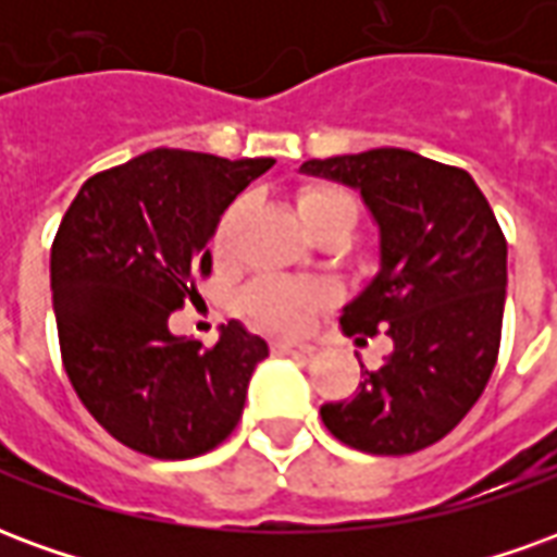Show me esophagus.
I'll return each mask as SVG.
<instances>
[{
    "mask_svg": "<svg viewBox=\"0 0 557 557\" xmlns=\"http://www.w3.org/2000/svg\"><path fill=\"white\" fill-rule=\"evenodd\" d=\"M271 351H274V355H292V358H310V355H313V346H298V343L274 339V343H271Z\"/></svg>",
    "mask_w": 557,
    "mask_h": 557,
    "instance_id": "1",
    "label": "esophagus"
}]
</instances>
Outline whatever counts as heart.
Masks as SVG:
<instances>
[{
    "mask_svg": "<svg viewBox=\"0 0 557 557\" xmlns=\"http://www.w3.org/2000/svg\"><path fill=\"white\" fill-rule=\"evenodd\" d=\"M298 214H301L304 226L315 232L331 220L339 218H358V208L346 190H339L334 184H313L304 187L298 194ZM238 218V206H232L218 226V250L230 244L232 223ZM327 304H334V289L325 283H298V280L286 277H262L256 280L253 286H247L242 295L244 315L262 327L268 334H280V337H295L304 327L313 322L319 310H325Z\"/></svg>",
    "mask_w": 557,
    "mask_h": 557,
    "instance_id": "obj_1",
    "label": "heart"
}]
</instances>
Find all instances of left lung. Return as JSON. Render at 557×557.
<instances>
[{
	"label": "left lung",
	"mask_w": 557,
	"mask_h": 557,
	"mask_svg": "<svg viewBox=\"0 0 557 557\" xmlns=\"http://www.w3.org/2000/svg\"><path fill=\"white\" fill-rule=\"evenodd\" d=\"M301 172L361 190L379 226V274L343 307V331L394 351L363 370L361 391L325 403L322 420L355 450L403 456L466 418L502 346L507 242L486 196L459 166L406 148L307 160Z\"/></svg>",
	"instance_id": "1"
}]
</instances>
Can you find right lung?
Returning <instances> with one entry per match:
<instances>
[{
    "instance_id": "right-lung-1",
    "label": "right lung",
    "mask_w": 557,
    "mask_h": 557,
    "mask_svg": "<svg viewBox=\"0 0 557 557\" xmlns=\"http://www.w3.org/2000/svg\"><path fill=\"white\" fill-rule=\"evenodd\" d=\"M274 158L226 160L154 148L91 175L55 232L50 289L62 363L79 403L115 442L190 459L230 438L265 339L238 322L206 349L170 315L211 274L220 214Z\"/></svg>"
}]
</instances>
